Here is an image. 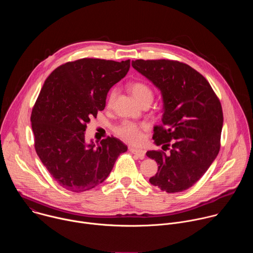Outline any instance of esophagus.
I'll list each match as a JSON object with an SVG mask.
<instances>
[{
    "mask_svg": "<svg viewBox=\"0 0 253 253\" xmlns=\"http://www.w3.org/2000/svg\"><path fill=\"white\" fill-rule=\"evenodd\" d=\"M129 150H130V152H131V153L135 154V155H136L138 158H140V159H143L144 157H145V151L142 150V149H138V148L130 147V148H129Z\"/></svg>",
    "mask_w": 253,
    "mask_h": 253,
    "instance_id": "1",
    "label": "esophagus"
}]
</instances>
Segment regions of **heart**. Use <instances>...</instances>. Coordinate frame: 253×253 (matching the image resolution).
I'll list each match as a JSON object with an SVG mask.
<instances>
[{"label": "heart", "mask_w": 253, "mask_h": 253, "mask_svg": "<svg viewBox=\"0 0 253 253\" xmlns=\"http://www.w3.org/2000/svg\"><path fill=\"white\" fill-rule=\"evenodd\" d=\"M131 94L136 101L141 105L145 102L152 103L154 93L152 89L143 82H134L129 87ZM117 96V89H112L107 99L108 106H111ZM148 129L146 124H136L130 121H123L121 124L116 126V134L124 141L131 144H140L144 139L143 132Z\"/></svg>", "instance_id": "obj_1"}]
</instances>
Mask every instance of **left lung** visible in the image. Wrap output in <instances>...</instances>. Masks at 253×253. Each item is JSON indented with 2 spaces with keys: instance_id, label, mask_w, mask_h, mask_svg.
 Returning a JSON list of instances; mask_svg holds the SVG:
<instances>
[{
  "instance_id": "8db88e82",
  "label": "left lung",
  "mask_w": 253,
  "mask_h": 253,
  "mask_svg": "<svg viewBox=\"0 0 253 253\" xmlns=\"http://www.w3.org/2000/svg\"><path fill=\"white\" fill-rule=\"evenodd\" d=\"M132 66L150 80L163 99L162 124L153 140L164 151H148L157 173L152 185L167 193L193 186L210 167L220 149L222 107L208 81L189 65L173 60H136Z\"/></svg>"
}]
</instances>
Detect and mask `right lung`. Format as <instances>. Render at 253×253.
<instances>
[{
	"label": "right lung",
	"instance_id": "obj_1",
	"mask_svg": "<svg viewBox=\"0 0 253 253\" xmlns=\"http://www.w3.org/2000/svg\"><path fill=\"white\" fill-rule=\"evenodd\" d=\"M130 60L84 58L56 68L46 79L31 115L35 149L63 188L90 190L110 174L125 144L107 137L87 144L85 131L92 117L104 110L113 85L126 76Z\"/></svg>",
	"mask_w": 253,
	"mask_h": 253
}]
</instances>
